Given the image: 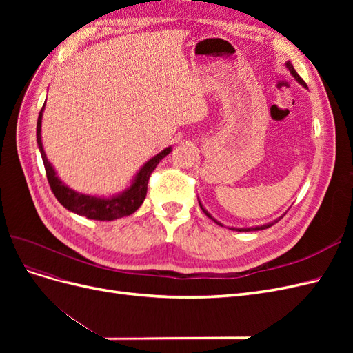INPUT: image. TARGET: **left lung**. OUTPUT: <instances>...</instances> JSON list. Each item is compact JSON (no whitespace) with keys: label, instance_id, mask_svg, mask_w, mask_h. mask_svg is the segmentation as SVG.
<instances>
[{"label":"left lung","instance_id":"1","mask_svg":"<svg viewBox=\"0 0 353 353\" xmlns=\"http://www.w3.org/2000/svg\"><path fill=\"white\" fill-rule=\"evenodd\" d=\"M285 66L288 68V70H290V73H292V74H293V77L296 78V81H297L299 83H302L305 88H307V85L305 83V81H303V79H302L301 77H299V74H297V72L294 70V68H293V65H292V63H290V61H287V63H285ZM199 205H200V201H199ZM200 208H201V210H203V212H205V215H206V216H209L210 219H213V218H212V216L209 215V213H208V210H206L205 208H203L201 205H200ZM281 218H283V216H281ZM281 218H280V219H281ZM280 219H276L275 222H279ZM213 221H215V219H213ZM215 222L218 223V225H222V223H221V222H218V221H215ZM271 225H274V222H272V223H266V225H261V227H254V228L252 227V228H231V230H234V231H258V230H265V228H270Z\"/></svg>","mask_w":353,"mask_h":353}]
</instances>
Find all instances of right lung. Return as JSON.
Listing matches in <instances>:
<instances>
[{
    "label": "right lung",
    "instance_id": "1",
    "mask_svg": "<svg viewBox=\"0 0 353 353\" xmlns=\"http://www.w3.org/2000/svg\"><path fill=\"white\" fill-rule=\"evenodd\" d=\"M44 105H42L38 116V122H37V141L42 156V162H44L48 184L51 187L52 193H54L56 199L68 210L78 213L81 216H87L88 219L113 221V219L123 218L134 213L143 205V201L147 196V184H148V179H150L152 172L156 169L160 160H162L165 156H168L172 148L168 147L163 152H160L159 154H156L154 157L148 160V162L141 168L140 172L137 174L131 187L126 188L122 194H117L109 199H101V197L77 193V191H73L59 179V176L56 175V170L52 169L51 163L48 162L44 147H42L41 121H42V112H44Z\"/></svg>",
    "mask_w": 353,
    "mask_h": 353
}]
</instances>
